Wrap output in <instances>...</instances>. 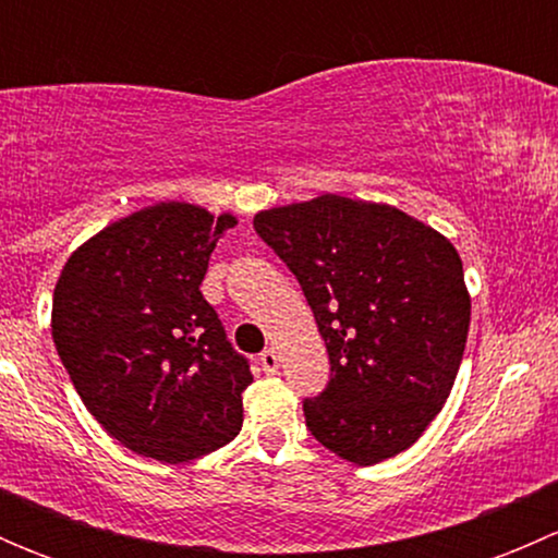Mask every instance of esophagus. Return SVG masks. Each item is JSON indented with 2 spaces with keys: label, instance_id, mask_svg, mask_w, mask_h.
Listing matches in <instances>:
<instances>
[{
  "label": "esophagus",
  "instance_id": "34e87169",
  "mask_svg": "<svg viewBox=\"0 0 558 558\" xmlns=\"http://www.w3.org/2000/svg\"><path fill=\"white\" fill-rule=\"evenodd\" d=\"M258 362H262V369L267 375H278L280 369V356L275 348H267V351H262V356H258Z\"/></svg>",
  "mask_w": 558,
  "mask_h": 558
}]
</instances>
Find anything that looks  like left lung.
Segmentation results:
<instances>
[{
    "mask_svg": "<svg viewBox=\"0 0 558 558\" xmlns=\"http://www.w3.org/2000/svg\"><path fill=\"white\" fill-rule=\"evenodd\" d=\"M253 229L296 275L329 353V384L302 404L311 435L359 466L408 451L446 404L470 331L451 240L337 194L256 213Z\"/></svg>",
    "mask_w": 558,
    "mask_h": 558,
    "instance_id": "1",
    "label": "left lung"
}]
</instances>
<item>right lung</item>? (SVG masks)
Masks as SVG:
<instances>
[{
  "mask_svg": "<svg viewBox=\"0 0 558 558\" xmlns=\"http://www.w3.org/2000/svg\"><path fill=\"white\" fill-rule=\"evenodd\" d=\"M234 223L229 213L159 202L105 227L61 269L56 351L88 413L129 451L180 464L243 426L251 367L199 291Z\"/></svg>",
  "mask_w": 558,
  "mask_h": 558,
  "instance_id": "1",
  "label": "right lung"
}]
</instances>
